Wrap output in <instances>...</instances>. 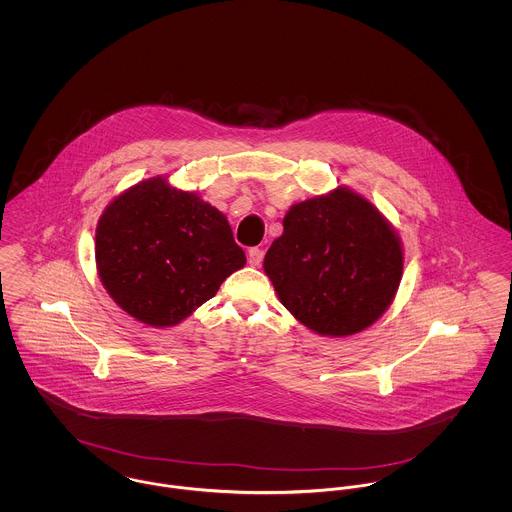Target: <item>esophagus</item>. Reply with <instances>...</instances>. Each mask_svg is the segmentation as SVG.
<instances>
[{"mask_svg": "<svg viewBox=\"0 0 512 512\" xmlns=\"http://www.w3.org/2000/svg\"><path fill=\"white\" fill-rule=\"evenodd\" d=\"M263 255H265V251H263V249H259V247H251V249L247 251L249 265H251V267H259V265L263 263Z\"/></svg>", "mask_w": 512, "mask_h": 512, "instance_id": "34e87169", "label": "esophagus"}]
</instances>
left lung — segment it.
Masks as SVG:
<instances>
[{
	"label": "left lung",
	"instance_id": "8db88e82",
	"mask_svg": "<svg viewBox=\"0 0 512 512\" xmlns=\"http://www.w3.org/2000/svg\"><path fill=\"white\" fill-rule=\"evenodd\" d=\"M263 268L280 303L318 336L345 338L390 309L403 278V244L365 195L336 186L293 203Z\"/></svg>",
	"mask_w": 512,
	"mask_h": 512
}]
</instances>
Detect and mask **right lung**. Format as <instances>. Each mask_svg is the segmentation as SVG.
Masks as SVG:
<instances>
[{
	"label": "right lung",
	"instance_id": "add662e5",
	"mask_svg": "<svg viewBox=\"0 0 512 512\" xmlns=\"http://www.w3.org/2000/svg\"><path fill=\"white\" fill-rule=\"evenodd\" d=\"M245 265L224 213L151 176L117 195L96 228V268L124 313L153 328L190 317Z\"/></svg>",
	"mask_w": 512,
	"mask_h": 512
}]
</instances>
